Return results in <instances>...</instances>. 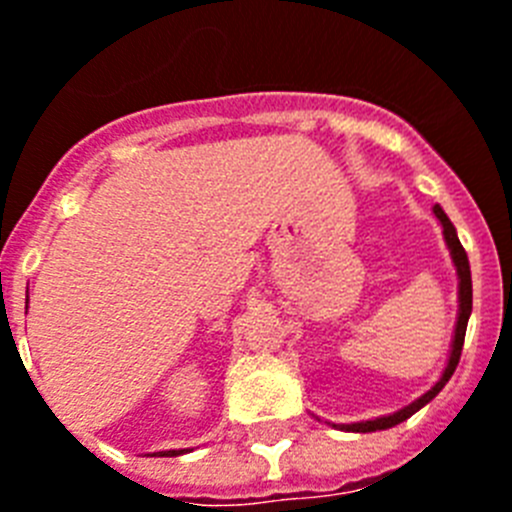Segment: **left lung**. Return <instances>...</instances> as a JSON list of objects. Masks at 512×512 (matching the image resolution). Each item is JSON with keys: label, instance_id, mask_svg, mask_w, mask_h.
I'll return each mask as SVG.
<instances>
[{"label": "left lung", "instance_id": "8db88e82", "mask_svg": "<svg viewBox=\"0 0 512 512\" xmlns=\"http://www.w3.org/2000/svg\"><path fill=\"white\" fill-rule=\"evenodd\" d=\"M433 212H436V217H438V220H441L443 238H446V246H449L451 259H454V264H456V274H459V320H456V333H454V346H451L449 366H446V372H443V377L436 382V387H431V390L425 392L423 397H418V400H415L413 405H408V408H402V410H397V413L384 415V418H377V420H366V423L341 425L343 431H356V433L384 431V428H392V425L402 423V420H408L410 415L418 413V410L423 408V405H428V402H431L433 397H436L438 392L443 390V384L449 382L451 374H454V369H456V364H459L461 346H464V336H467L469 312H472V271H469L467 251H464V246H461V243H459V235H456V228H454V225H451V220H449V217H446V212H443L438 205L433 207Z\"/></svg>", "mask_w": 512, "mask_h": 512}]
</instances>
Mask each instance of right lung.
Listing matches in <instances>:
<instances>
[{"mask_svg":"<svg viewBox=\"0 0 512 512\" xmlns=\"http://www.w3.org/2000/svg\"><path fill=\"white\" fill-rule=\"evenodd\" d=\"M164 456H176V454H182V451H161Z\"/></svg>","mask_w":512,"mask_h":512,"instance_id":"right-lung-1","label":"right lung"}]
</instances>
